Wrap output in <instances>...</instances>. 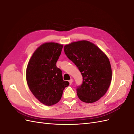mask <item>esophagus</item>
Here are the masks:
<instances>
[{"mask_svg": "<svg viewBox=\"0 0 134 134\" xmlns=\"http://www.w3.org/2000/svg\"><path fill=\"white\" fill-rule=\"evenodd\" d=\"M72 82H73V79H71L70 80H69V82L70 84H71L72 83Z\"/></svg>", "mask_w": 134, "mask_h": 134, "instance_id": "esophagus-1", "label": "esophagus"}]
</instances>
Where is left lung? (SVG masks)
<instances>
[{
    "label": "left lung",
    "mask_w": 134,
    "mask_h": 134,
    "mask_svg": "<svg viewBox=\"0 0 134 134\" xmlns=\"http://www.w3.org/2000/svg\"><path fill=\"white\" fill-rule=\"evenodd\" d=\"M64 50L83 76L82 84L76 90L79 98L86 103L96 102L105 94L111 82V66L107 56L87 41L72 42L65 46Z\"/></svg>",
    "instance_id": "8db88e82"
}]
</instances>
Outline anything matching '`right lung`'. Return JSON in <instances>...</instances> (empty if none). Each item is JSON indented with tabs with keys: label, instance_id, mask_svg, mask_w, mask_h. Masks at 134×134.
Instances as JSON below:
<instances>
[{
	"label": "right lung",
	"instance_id": "right-lung-1",
	"mask_svg": "<svg viewBox=\"0 0 134 134\" xmlns=\"http://www.w3.org/2000/svg\"><path fill=\"white\" fill-rule=\"evenodd\" d=\"M63 47L54 42L42 44L35 51L27 65L26 79L30 90L46 106L57 103L69 84L64 81L62 71L56 65Z\"/></svg>",
	"mask_w": 134,
	"mask_h": 134
}]
</instances>
